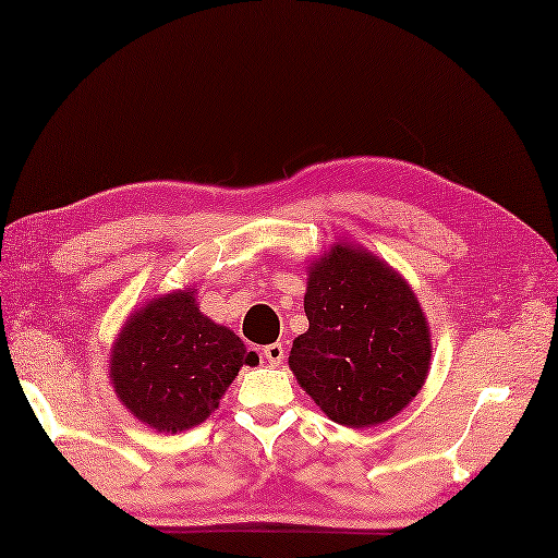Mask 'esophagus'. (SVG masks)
<instances>
[{"label":"esophagus","mask_w":558,"mask_h":558,"mask_svg":"<svg viewBox=\"0 0 558 558\" xmlns=\"http://www.w3.org/2000/svg\"><path fill=\"white\" fill-rule=\"evenodd\" d=\"M264 357L268 360L270 366H280L282 360H286V348H282L280 342H272V345L264 348Z\"/></svg>","instance_id":"obj_1"}]
</instances>
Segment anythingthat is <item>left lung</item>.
<instances>
[{
    "mask_svg": "<svg viewBox=\"0 0 558 558\" xmlns=\"http://www.w3.org/2000/svg\"><path fill=\"white\" fill-rule=\"evenodd\" d=\"M306 333L290 369L328 420L364 429L393 420L420 393L432 333L417 294L369 248L336 242L306 270Z\"/></svg>",
    "mask_w": 558,
    "mask_h": 558,
    "instance_id": "left-lung-1",
    "label": "left lung"
}]
</instances>
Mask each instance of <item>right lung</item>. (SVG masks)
Listing matches in <instances>:
<instances>
[{
  "instance_id": "obj_1",
  "label": "right lung",
  "mask_w": 558,
  "mask_h": 558,
  "mask_svg": "<svg viewBox=\"0 0 558 558\" xmlns=\"http://www.w3.org/2000/svg\"><path fill=\"white\" fill-rule=\"evenodd\" d=\"M244 364H258V354L201 312L189 286L129 314L110 350V384L138 422L177 434L218 410Z\"/></svg>"
}]
</instances>
